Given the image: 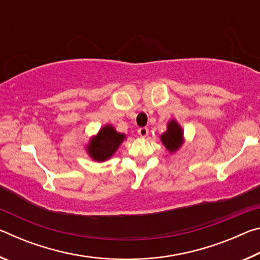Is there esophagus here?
Masks as SVG:
<instances>
[{
  "label": "esophagus",
  "instance_id": "34e87169",
  "mask_svg": "<svg viewBox=\"0 0 260 260\" xmlns=\"http://www.w3.org/2000/svg\"><path fill=\"white\" fill-rule=\"evenodd\" d=\"M138 133L141 138H146V136L149 134V129L147 128V127H141V128H139Z\"/></svg>",
  "mask_w": 260,
  "mask_h": 260
}]
</instances>
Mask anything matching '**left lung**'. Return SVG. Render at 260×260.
<instances>
[{"label": "left lung", "mask_w": 260, "mask_h": 260, "mask_svg": "<svg viewBox=\"0 0 260 260\" xmlns=\"http://www.w3.org/2000/svg\"><path fill=\"white\" fill-rule=\"evenodd\" d=\"M160 141L171 153L177 152L182 147L184 142L183 131L177 120L171 119L167 122V129L160 135Z\"/></svg>", "instance_id": "obj_1"}]
</instances>
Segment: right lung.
Returning a JSON list of instances; mask_svg holds the SVG:
<instances>
[{"label": "right lung", "mask_w": 260, "mask_h": 260, "mask_svg": "<svg viewBox=\"0 0 260 260\" xmlns=\"http://www.w3.org/2000/svg\"><path fill=\"white\" fill-rule=\"evenodd\" d=\"M125 139L126 135L117 132L112 125H104L99 133L89 140L86 151L93 160L105 161L116 153Z\"/></svg>", "instance_id": "obj_1"}]
</instances>
